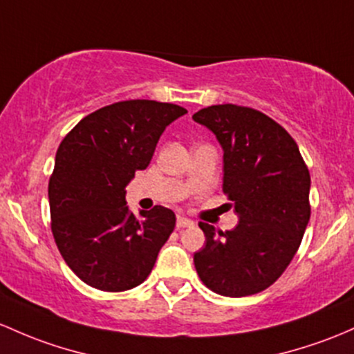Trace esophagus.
<instances>
[{
  "instance_id": "esophagus-1",
  "label": "esophagus",
  "mask_w": 354,
  "mask_h": 354,
  "mask_svg": "<svg viewBox=\"0 0 354 354\" xmlns=\"http://www.w3.org/2000/svg\"><path fill=\"white\" fill-rule=\"evenodd\" d=\"M191 226H194L192 219H189L187 216L184 214L177 216V227H191Z\"/></svg>"
}]
</instances>
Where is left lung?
Listing matches in <instances>:
<instances>
[{"label": "left lung", "instance_id": "left-lung-1", "mask_svg": "<svg viewBox=\"0 0 354 354\" xmlns=\"http://www.w3.org/2000/svg\"><path fill=\"white\" fill-rule=\"evenodd\" d=\"M223 148V191L238 224L218 231L199 223L206 245L194 265L206 287L245 297L270 287L297 253L310 218V176L297 143L257 109L218 104L192 116Z\"/></svg>", "mask_w": 354, "mask_h": 354}]
</instances>
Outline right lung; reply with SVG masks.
I'll list each match as a JSON object with an SVG mask.
<instances>
[{
    "mask_svg": "<svg viewBox=\"0 0 354 354\" xmlns=\"http://www.w3.org/2000/svg\"><path fill=\"white\" fill-rule=\"evenodd\" d=\"M185 113L170 102H115L82 118L60 143L48 182L52 233L69 268L91 287L123 292L150 275L176 214L155 206L135 216L127 185Z\"/></svg>",
    "mask_w": 354,
    "mask_h": 354,
    "instance_id": "1",
    "label": "right lung"
}]
</instances>
